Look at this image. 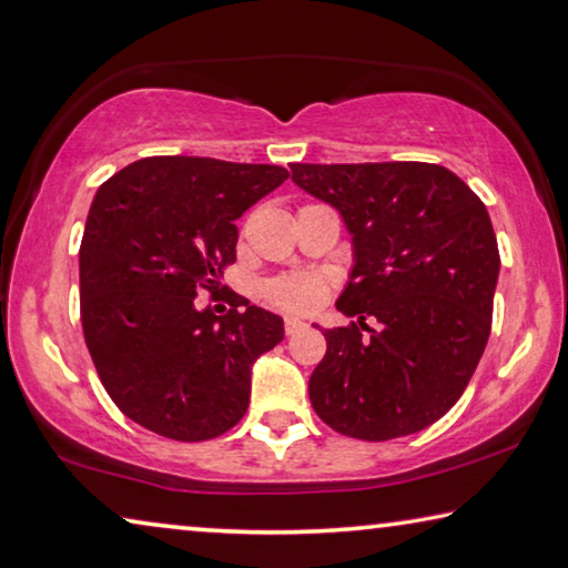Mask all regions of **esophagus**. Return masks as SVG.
<instances>
[{
  "mask_svg": "<svg viewBox=\"0 0 568 568\" xmlns=\"http://www.w3.org/2000/svg\"><path fill=\"white\" fill-rule=\"evenodd\" d=\"M283 328H285V336H293V333H298V331L305 328V321H301V318H285Z\"/></svg>",
  "mask_w": 568,
  "mask_h": 568,
  "instance_id": "1",
  "label": "esophagus"
}]
</instances>
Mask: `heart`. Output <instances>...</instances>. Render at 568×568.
<instances>
[{"label": "heart", "instance_id": "b5f03b06", "mask_svg": "<svg viewBox=\"0 0 568 568\" xmlns=\"http://www.w3.org/2000/svg\"><path fill=\"white\" fill-rule=\"evenodd\" d=\"M328 293V281L318 273H285L260 285V298L283 313L316 311Z\"/></svg>", "mask_w": 568, "mask_h": 568}]
</instances>
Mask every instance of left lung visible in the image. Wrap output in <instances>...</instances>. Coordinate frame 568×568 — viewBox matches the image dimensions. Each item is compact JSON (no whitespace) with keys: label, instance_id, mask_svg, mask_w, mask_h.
<instances>
[{"label":"left lung","instance_id":"1","mask_svg":"<svg viewBox=\"0 0 568 568\" xmlns=\"http://www.w3.org/2000/svg\"><path fill=\"white\" fill-rule=\"evenodd\" d=\"M291 171L336 206L354 242L336 308L358 321L323 331L313 409L366 443L429 427L463 397L490 336L500 255L488 210L460 176L425 161Z\"/></svg>","mask_w":568,"mask_h":568}]
</instances>
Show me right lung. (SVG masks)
<instances>
[{
    "mask_svg": "<svg viewBox=\"0 0 568 568\" xmlns=\"http://www.w3.org/2000/svg\"><path fill=\"white\" fill-rule=\"evenodd\" d=\"M285 179L273 164L149 156L98 189L80 242V321L108 397L136 425L202 443L245 417L252 364L281 344L283 318L245 298L214 316L194 298L217 293L235 220Z\"/></svg>",
    "mask_w": 568,
    "mask_h": 568,
    "instance_id": "1",
    "label": "right lung"
}]
</instances>
